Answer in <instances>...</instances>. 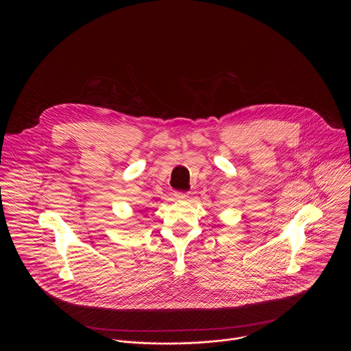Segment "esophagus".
Instances as JSON below:
<instances>
[{"label":"esophagus","mask_w":351,"mask_h":351,"mask_svg":"<svg viewBox=\"0 0 351 351\" xmlns=\"http://www.w3.org/2000/svg\"><path fill=\"white\" fill-rule=\"evenodd\" d=\"M174 196L178 199V200H185L189 197V193L188 192H181V191H177L174 192Z\"/></svg>","instance_id":"obj_1"}]
</instances>
